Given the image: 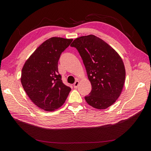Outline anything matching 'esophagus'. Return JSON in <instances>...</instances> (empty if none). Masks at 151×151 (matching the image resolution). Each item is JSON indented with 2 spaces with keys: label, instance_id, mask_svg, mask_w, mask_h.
I'll return each instance as SVG.
<instances>
[{
  "label": "esophagus",
  "instance_id": "obj_1",
  "mask_svg": "<svg viewBox=\"0 0 151 151\" xmlns=\"http://www.w3.org/2000/svg\"><path fill=\"white\" fill-rule=\"evenodd\" d=\"M79 81H76L75 83H74V88H77V86H78V85H79Z\"/></svg>",
  "mask_w": 151,
  "mask_h": 151
}]
</instances>
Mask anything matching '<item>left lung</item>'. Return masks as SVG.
Masks as SVG:
<instances>
[{"label":"left lung","instance_id":"left-lung-1","mask_svg":"<svg viewBox=\"0 0 151 151\" xmlns=\"http://www.w3.org/2000/svg\"><path fill=\"white\" fill-rule=\"evenodd\" d=\"M83 59L92 86L84 97L90 106L97 109L110 106L120 96L125 79L124 63L118 53L94 35L81 36L70 45Z\"/></svg>","mask_w":151,"mask_h":151}]
</instances>
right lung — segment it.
Masks as SVG:
<instances>
[{
	"mask_svg": "<svg viewBox=\"0 0 151 151\" xmlns=\"http://www.w3.org/2000/svg\"><path fill=\"white\" fill-rule=\"evenodd\" d=\"M72 40L60 37L46 40L22 67L21 81L25 92L34 104L45 111L60 108L71 90L63 83L58 62Z\"/></svg>",
	"mask_w": 151,
	"mask_h": 151,
	"instance_id": "obj_1",
	"label": "right lung"
}]
</instances>
